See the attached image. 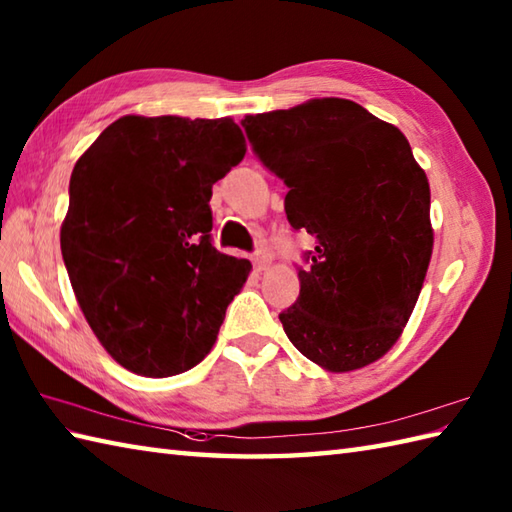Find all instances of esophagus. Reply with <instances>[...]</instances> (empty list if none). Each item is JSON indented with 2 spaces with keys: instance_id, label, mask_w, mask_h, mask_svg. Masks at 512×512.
I'll list each match as a JSON object with an SVG mask.
<instances>
[{
  "instance_id": "esophagus-1",
  "label": "esophagus",
  "mask_w": 512,
  "mask_h": 512,
  "mask_svg": "<svg viewBox=\"0 0 512 512\" xmlns=\"http://www.w3.org/2000/svg\"><path fill=\"white\" fill-rule=\"evenodd\" d=\"M253 264L259 273H262V270H266L270 264V253H266V250H259V253H255V257H253Z\"/></svg>"
}]
</instances>
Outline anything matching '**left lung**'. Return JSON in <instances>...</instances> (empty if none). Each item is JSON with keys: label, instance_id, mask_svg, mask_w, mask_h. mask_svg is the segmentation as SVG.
I'll list each match as a JSON object with an SVG mask.
<instances>
[{"label": "left lung", "instance_id": "left-lung-1", "mask_svg": "<svg viewBox=\"0 0 512 512\" xmlns=\"http://www.w3.org/2000/svg\"><path fill=\"white\" fill-rule=\"evenodd\" d=\"M288 187L290 226L317 246L299 270L288 339L334 374L376 363L400 339L433 253L431 191L398 127L347 99H310L242 121Z\"/></svg>", "mask_w": 512, "mask_h": 512}]
</instances>
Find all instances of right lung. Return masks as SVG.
<instances>
[{
	"mask_svg": "<svg viewBox=\"0 0 512 512\" xmlns=\"http://www.w3.org/2000/svg\"><path fill=\"white\" fill-rule=\"evenodd\" d=\"M244 154L231 116L127 114L76 160L61 255L85 321L129 372L176 376L211 352L253 268L211 244L213 184Z\"/></svg>",
	"mask_w": 512,
	"mask_h": 512,
	"instance_id": "1",
	"label": "right lung"
}]
</instances>
